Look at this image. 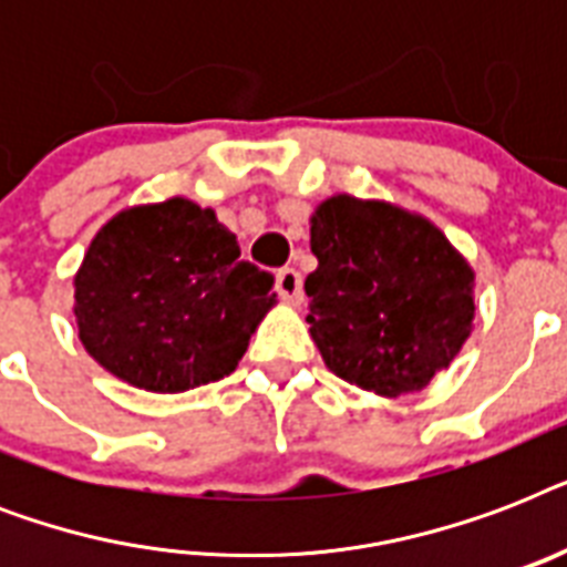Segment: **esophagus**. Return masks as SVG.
<instances>
[{
	"label": "esophagus",
	"mask_w": 567,
	"mask_h": 567,
	"mask_svg": "<svg viewBox=\"0 0 567 567\" xmlns=\"http://www.w3.org/2000/svg\"><path fill=\"white\" fill-rule=\"evenodd\" d=\"M276 293H279L285 302H300L302 300L300 270H293V267H282V270L276 274Z\"/></svg>",
	"instance_id": "obj_1"
}]
</instances>
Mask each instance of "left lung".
<instances>
[{"label": "left lung", "instance_id": "1", "mask_svg": "<svg viewBox=\"0 0 567 567\" xmlns=\"http://www.w3.org/2000/svg\"><path fill=\"white\" fill-rule=\"evenodd\" d=\"M311 338L336 377L379 396L414 394L474 329V267L423 214L336 194L311 214Z\"/></svg>", "mask_w": 567, "mask_h": 567}]
</instances>
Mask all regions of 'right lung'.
Listing matches in <instances>:
<instances>
[{"label":"right lung","instance_id":"1","mask_svg":"<svg viewBox=\"0 0 567 567\" xmlns=\"http://www.w3.org/2000/svg\"><path fill=\"white\" fill-rule=\"evenodd\" d=\"M73 285L84 350L153 394L229 377L276 306L274 276L240 261L238 238L214 208L185 196L114 214Z\"/></svg>","mask_w":567,"mask_h":567}]
</instances>
